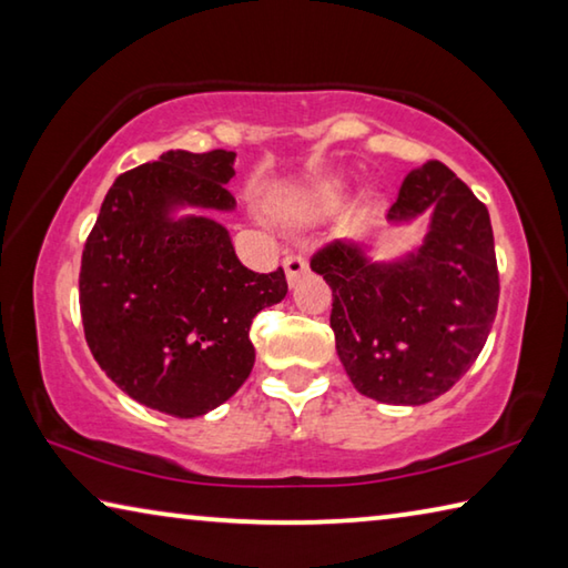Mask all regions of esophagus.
<instances>
[{"label": "esophagus", "instance_id": "obj_1", "mask_svg": "<svg viewBox=\"0 0 568 568\" xmlns=\"http://www.w3.org/2000/svg\"><path fill=\"white\" fill-rule=\"evenodd\" d=\"M283 267H285V275H287V283L295 285L297 277H301L303 273H307V261L305 255L301 253H287L283 257Z\"/></svg>", "mask_w": 568, "mask_h": 568}]
</instances>
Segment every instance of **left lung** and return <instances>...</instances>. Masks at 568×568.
<instances>
[{
	"label": "left lung",
	"instance_id": "1",
	"mask_svg": "<svg viewBox=\"0 0 568 568\" xmlns=\"http://www.w3.org/2000/svg\"><path fill=\"white\" fill-rule=\"evenodd\" d=\"M428 207V235L403 261L371 263L345 240L311 257L333 291L331 328L345 373L363 396L393 406L444 396L484 351L498 307L491 217L438 160L408 172L388 220Z\"/></svg>",
	"mask_w": 568,
	"mask_h": 568
}]
</instances>
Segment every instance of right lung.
<instances>
[{
    "instance_id": "1",
    "label": "right lung",
    "mask_w": 568,
    "mask_h": 568,
    "mask_svg": "<svg viewBox=\"0 0 568 568\" xmlns=\"http://www.w3.org/2000/svg\"><path fill=\"white\" fill-rule=\"evenodd\" d=\"M235 152L170 150L122 172L100 207L80 267L84 338L100 368L142 406L205 416L247 381L250 325L287 293L283 267L253 273L227 230L172 210L235 207Z\"/></svg>"
}]
</instances>
